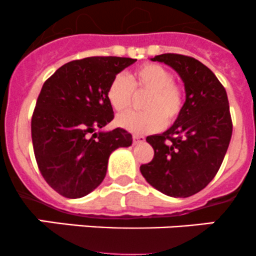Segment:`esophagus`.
I'll return each mask as SVG.
<instances>
[{"mask_svg": "<svg viewBox=\"0 0 256 256\" xmlns=\"http://www.w3.org/2000/svg\"><path fill=\"white\" fill-rule=\"evenodd\" d=\"M144 136H140V135H134V136H132V142L135 144L144 142Z\"/></svg>", "mask_w": 256, "mask_h": 256, "instance_id": "obj_1", "label": "esophagus"}]
</instances>
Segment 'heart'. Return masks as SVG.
I'll use <instances>...</instances> for the list:
<instances>
[{"label":"heart","mask_w":256,"mask_h":256,"mask_svg":"<svg viewBox=\"0 0 256 256\" xmlns=\"http://www.w3.org/2000/svg\"><path fill=\"white\" fill-rule=\"evenodd\" d=\"M174 74L164 66L146 63L128 76H115L106 89V99L116 112H125L132 105L134 94L147 92L141 102L144 112H128L118 118V125L135 134L158 131L178 120L184 108V92L174 82Z\"/></svg>","instance_id":"obj_1"}]
</instances>
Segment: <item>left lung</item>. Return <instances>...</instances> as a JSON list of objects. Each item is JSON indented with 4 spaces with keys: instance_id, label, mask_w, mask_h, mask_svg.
Returning a JSON list of instances; mask_svg holds the SVG:
<instances>
[{
    "instance_id": "8db88e82",
    "label": "left lung",
    "mask_w": 256,
    "mask_h": 256,
    "mask_svg": "<svg viewBox=\"0 0 256 256\" xmlns=\"http://www.w3.org/2000/svg\"><path fill=\"white\" fill-rule=\"evenodd\" d=\"M152 60L164 62L180 74L186 102L170 130L146 138L154 154L140 171L160 192L190 197L207 187L226 154L233 132L228 96L213 72L192 56L166 53Z\"/></svg>"
}]
</instances>
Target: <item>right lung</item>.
Returning <instances> with one entry per match:
<instances>
[{
  "label": "right lung",
  "instance_id": "right-lung-1",
  "mask_svg": "<svg viewBox=\"0 0 256 256\" xmlns=\"http://www.w3.org/2000/svg\"><path fill=\"white\" fill-rule=\"evenodd\" d=\"M136 59L89 56L62 66L46 80L30 121L40 174L56 192L80 198L105 178L112 151L132 144L124 128L96 132L114 118L109 82Z\"/></svg>",
  "mask_w": 256,
  "mask_h": 256
}]
</instances>
